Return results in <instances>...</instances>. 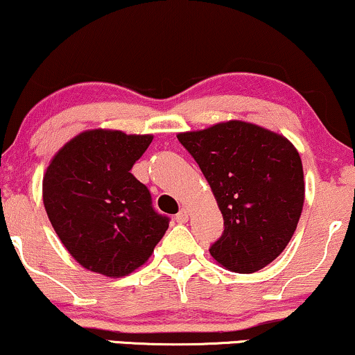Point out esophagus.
Here are the masks:
<instances>
[{
  "label": "esophagus",
  "mask_w": 355,
  "mask_h": 355,
  "mask_svg": "<svg viewBox=\"0 0 355 355\" xmlns=\"http://www.w3.org/2000/svg\"><path fill=\"white\" fill-rule=\"evenodd\" d=\"M188 218H190V213H188L187 208H182L180 211L177 213V216H175V219H177V223H187Z\"/></svg>",
  "instance_id": "34e87169"
}]
</instances>
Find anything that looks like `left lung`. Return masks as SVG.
Here are the masks:
<instances>
[{
  "label": "left lung",
  "mask_w": 355,
  "mask_h": 355,
  "mask_svg": "<svg viewBox=\"0 0 355 355\" xmlns=\"http://www.w3.org/2000/svg\"><path fill=\"white\" fill-rule=\"evenodd\" d=\"M177 137L200 165L224 219L209 254L236 273L268 266L288 245L302 216L298 150L280 134L236 119Z\"/></svg>",
  "instance_id": "left-lung-1"
}]
</instances>
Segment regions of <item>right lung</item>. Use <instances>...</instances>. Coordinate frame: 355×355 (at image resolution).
I'll use <instances>...</instances> for the list:
<instances>
[{
    "instance_id": "right-lung-1",
    "label": "right lung",
    "mask_w": 355,
    "mask_h": 355,
    "mask_svg": "<svg viewBox=\"0 0 355 355\" xmlns=\"http://www.w3.org/2000/svg\"><path fill=\"white\" fill-rule=\"evenodd\" d=\"M152 136L92 129L53 155L42 180L47 216L80 266L119 278L147 262L168 227L131 173Z\"/></svg>"
}]
</instances>
